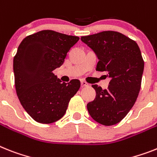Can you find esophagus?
Masks as SVG:
<instances>
[{
	"label": "esophagus",
	"instance_id": "esophagus-1",
	"mask_svg": "<svg viewBox=\"0 0 157 157\" xmlns=\"http://www.w3.org/2000/svg\"><path fill=\"white\" fill-rule=\"evenodd\" d=\"M81 86H82V87H88V86H89V84H88L87 82H85V81H81Z\"/></svg>",
	"mask_w": 157,
	"mask_h": 157
}]
</instances>
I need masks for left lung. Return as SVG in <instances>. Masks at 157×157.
Returning <instances> with one entry per match:
<instances>
[{
  "label": "left lung",
  "instance_id": "left-lung-1",
  "mask_svg": "<svg viewBox=\"0 0 157 157\" xmlns=\"http://www.w3.org/2000/svg\"><path fill=\"white\" fill-rule=\"evenodd\" d=\"M81 40L97 55L99 61L96 69L108 72L111 78L107 89L92 85L97 95L87 105L88 111L103 125L116 124L131 110L140 89L144 63L139 46L114 31L81 36Z\"/></svg>",
  "mask_w": 157,
  "mask_h": 157
}]
</instances>
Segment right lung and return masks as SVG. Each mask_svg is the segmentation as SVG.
Wrapping results in <instances>:
<instances>
[{
	"mask_svg": "<svg viewBox=\"0 0 157 157\" xmlns=\"http://www.w3.org/2000/svg\"><path fill=\"white\" fill-rule=\"evenodd\" d=\"M79 39L42 30L20 44L13 59L16 92L25 110L36 122L51 124L60 120L80 89L79 80L61 82L53 73Z\"/></svg>",
	"mask_w": 157,
	"mask_h": 157,
	"instance_id": "1",
	"label": "right lung"
}]
</instances>
